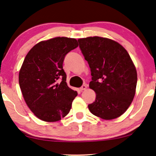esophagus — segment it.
<instances>
[{
	"instance_id": "1",
	"label": "esophagus",
	"mask_w": 156,
	"mask_h": 156,
	"mask_svg": "<svg viewBox=\"0 0 156 156\" xmlns=\"http://www.w3.org/2000/svg\"><path fill=\"white\" fill-rule=\"evenodd\" d=\"M87 84H83V85H82V87L80 88V90H81V91H82V90H84L87 89Z\"/></svg>"
}]
</instances>
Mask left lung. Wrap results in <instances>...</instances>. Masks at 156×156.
Here are the masks:
<instances>
[{"label": "left lung", "instance_id": "1", "mask_svg": "<svg viewBox=\"0 0 156 156\" xmlns=\"http://www.w3.org/2000/svg\"><path fill=\"white\" fill-rule=\"evenodd\" d=\"M91 71L90 88L95 101L88 105L90 112L111 120L127 110L135 95L137 74L126 49L114 40L95 36L78 40Z\"/></svg>", "mask_w": 156, "mask_h": 156}]
</instances>
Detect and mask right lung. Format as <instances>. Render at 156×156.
I'll list each match as a JSON object with an SVG mask.
<instances>
[{"label": "right lung", "mask_w": 156, "mask_h": 156, "mask_svg": "<svg viewBox=\"0 0 156 156\" xmlns=\"http://www.w3.org/2000/svg\"><path fill=\"white\" fill-rule=\"evenodd\" d=\"M77 47L74 38L58 37L36 44L25 57L19 86L27 105L38 119L57 122L70 111L77 92L67 85L63 62Z\"/></svg>", "instance_id": "obj_1"}]
</instances>
